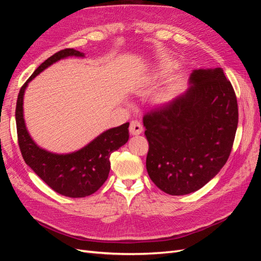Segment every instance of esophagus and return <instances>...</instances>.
Instances as JSON below:
<instances>
[{
  "label": "esophagus",
  "instance_id": "esophagus-1",
  "mask_svg": "<svg viewBox=\"0 0 261 261\" xmlns=\"http://www.w3.org/2000/svg\"><path fill=\"white\" fill-rule=\"evenodd\" d=\"M129 130L133 135H139L143 132V125L138 120H133L129 124Z\"/></svg>",
  "mask_w": 261,
  "mask_h": 261
}]
</instances>
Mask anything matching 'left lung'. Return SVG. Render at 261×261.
<instances>
[{
	"mask_svg": "<svg viewBox=\"0 0 261 261\" xmlns=\"http://www.w3.org/2000/svg\"><path fill=\"white\" fill-rule=\"evenodd\" d=\"M191 87L144 115L148 174L172 196L198 191L223 168L239 124L238 99L222 68L194 70Z\"/></svg>",
	"mask_w": 261,
	"mask_h": 261,
	"instance_id": "8db88e82",
	"label": "left lung"
}]
</instances>
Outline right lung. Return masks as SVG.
<instances>
[{"label": "right lung", "instance_id": "add662e5", "mask_svg": "<svg viewBox=\"0 0 261 261\" xmlns=\"http://www.w3.org/2000/svg\"><path fill=\"white\" fill-rule=\"evenodd\" d=\"M84 57L75 49H64L45 60L21 86L16 102L17 140L22 159L54 192L72 198H82L96 193L105 184L110 172V155L128 140V125L111 128L89 145L69 154H55L39 148L30 138L22 115V98L28 83L44 68L66 57Z\"/></svg>", "mask_w": 261, "mask_h": 261}]
</instances>
